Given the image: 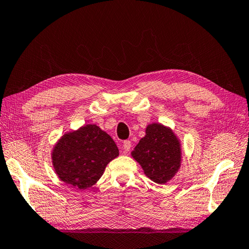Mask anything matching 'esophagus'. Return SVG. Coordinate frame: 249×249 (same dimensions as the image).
Instances as JSON below:
<instances>
[{"mask_svg":"<svg viewBox=\"0 0 249 249\" xmlns=\"http://www.w3.org/2000/svg\"><path fill=\"white\" fill-rule=\"evenodd\" d=\"M123 146H124V152H125V153H128V152L130 151V149H131V146H132V144H131V141H129V140H125V141H124Z\"/></svg>","mask_w":249,"mask_h":249,"instance_id":"34e87169","label":"esophagus"}]
</instances>
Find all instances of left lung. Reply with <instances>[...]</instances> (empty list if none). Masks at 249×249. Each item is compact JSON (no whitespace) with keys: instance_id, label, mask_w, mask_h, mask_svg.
Instances as JSON below:
<instances>
[{"instance_id":"left-lung-1","label":"left lung","mask_w":249,"mask_h":249,"mask_svg":"<svg viewBox=\"0 0 249 249\" xmlns=\"http://www.w3.org/2000/svg\"><path fill=\"white\" fill-rule=\"evenodd\" d=\"M132 157L142 166L144 173L158 184H165L176 175L181 162L179 141L170 129L153 124L140 140Z\"/></svg>"}]
</instances>
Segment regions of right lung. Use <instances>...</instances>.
Masks as SVG:
<instances>
[{
    "mask_svg": "<svg viewBox=\"0 0 249 249\" xmlns=\"http://www.w3.org/2000/svg\"><path fill=\"white\" fill-rule=\"evenodd\" d=\"M119 155L108 134L88 124L65 134L53 151V165L59 179L79 190L94 185L106 166Z\"/></svg>",
    "mask_w": 249,
    "mask_h": 249,
    "instance_id": "obj_1",
    "label": "right lung"
}]
</instances>
